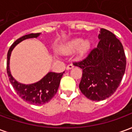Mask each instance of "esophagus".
<instances>
[{
    "label": "esophagus",
    "mask_w": 132,
    "mask_h": 132,
    "mask_svg": "<svg viewBox=\"0 0 132 132\" xmlns=\"http://www.w3.org/2000/svg\"><path fill=\"white\" fill-rule=\"evenodd\" d=\"M73 68V64H69L68 66H66V70H70Z\"/></svg>",
    "instance_id": "34e87169"
}]
</instances>
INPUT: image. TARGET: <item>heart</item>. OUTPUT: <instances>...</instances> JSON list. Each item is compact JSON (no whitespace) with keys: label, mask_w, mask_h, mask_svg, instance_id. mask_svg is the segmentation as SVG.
Segmentation results:
<instances>
[{"label":"heart","mask_w":132,"mask_h":132,"mask_svg":"<svg viewBox=\"0 0 132 132\" xmlns=\"http://www.w3.org/2000/svg\"><path fill=\"white\" fill-rule=\"evenodd\" d=\"M90 48V42L88 40H83L80 38L72 39L62 49L64 54H71L78 49V54L79 56H83Z\"/></svg>","instance_id":"obj_1"}]
</instances>
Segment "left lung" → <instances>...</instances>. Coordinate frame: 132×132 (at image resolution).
<instances>
[{"label": "left lung", "instance_id": "obj_1", "mask_svg": "<svg viewBox=\"0 0 132 132\" xmlns=\"http://www.w3.org/2000/svg\"><path fill=\"white\" fill-rule=\"evenodd\" d=\"M98 38L97 47L86 58L73 63L83 71L80 91L94 101L107 99L116 91L127 64L123 46L113 33L102 28Z\"/></svg>", "mask_w": 132, "mask_h": 132}]
</instances>
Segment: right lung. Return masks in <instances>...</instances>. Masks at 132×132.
<instances>
[{"instance_id":"1","label":"right lung","mask_w":132,"mask_h":132,"mask_svg":"<svg viewBox=\"0 0 132 132\" xmlns=\"http://www.w3.org/2000/svg\"><path fill=\"white\" fill-rule=\"evenodd\" d=\"M39 35L40 33H32L22 36V37L18 39L11 45L7 54V73L9 77L10 82L17 94L22 99L32 105H44L46 102H49L50 100H52L57 92L60 84V80L64 72L60 73L49 72L44 77L37 83L25 85L18 82L13 77V76L10 73L9 65L10 54L14 47L18 44L21 42L22 41L30 38H37Z\"/></svg>"}]
</instances>
